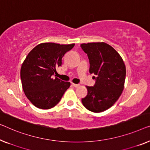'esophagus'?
Listing matches in <instances>:
<instances>
[{"mask_svg":"<svg viewBox=\"0 0 150 150\" xmlns=\"http://www.w3.org/2000/svg\"><path fill=\"white\" fill-rule=\"evenodd\" d=\"M72 85H73V86L75 87V88H78V87L80 86L79 84H75V83H72Z\"/></svg>","mask_w":150,"mask_h":150,"instance_id":"esophagus-1","label":"esophagus"}]
</instances>
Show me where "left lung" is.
<instances>
[{
    "instance_id": "obj_1",
    "label": "left lung",
    "mask_w": 150,
    "mask_h": 150,
    "mask_svg": "<svg viewBox=\"0 0 150 150\" xmlns=\"http://www.w3.org/2000/svg\"><path fill=\"white\" fill-rule=\"evenodd\" d=\"M81 47L88 54L89 73L96 75L94 86H86L88 94L81 99L82 104L89 111L101 112L112 106L121 95L125 64L119 54L105 42L81 44Z\"/></svg>"
}]
</instances>
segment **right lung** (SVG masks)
Listing matches in <instances>:
<instances>
[{
  "label": "right lung",
  "mask_w": 150,
  "mask_h": 150,
  "mask_svg": "<svg viewBox=\"0 0 150 150\" xmlns=\"http://www.w3.org/2000/svg\"><path fill=\"white\" fill-rule=\"evenodd\" d=\"M75 44H59L46 42L34 47L21 67L22 88L28 99L35 107L50 109L61 100L71 83L53 77L62 59Z\"/></svg>",
  "instance_id": "obj_1"
}]
</instances>
